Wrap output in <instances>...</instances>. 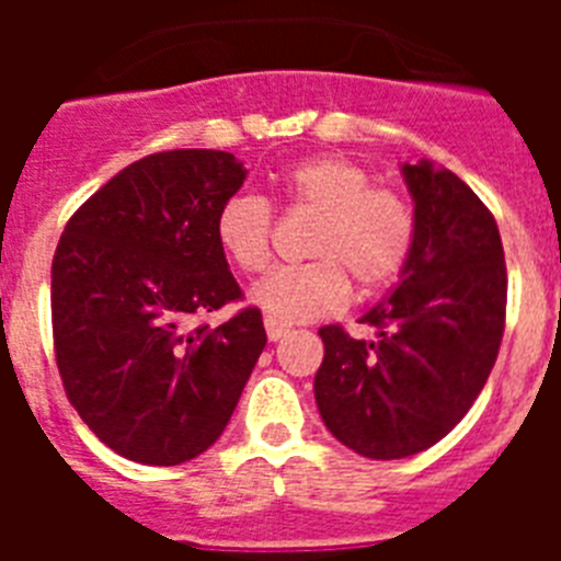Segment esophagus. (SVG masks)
<instances>
[{
    "label": "esophagus",
    "mask_w": 561,
    "mask_h": 561,
    "mask_svg": "<svg viewBox=\"0 0 561 561\" xmlns=\"http://www.w3.org/2000/svg\"><path fill=\"white\" fill-rule=\"evenodd\" d=\"M264 329H266V336H270L272 342L284 340V336L291 331L289 325L280 323V320H275V317H266V320H264Z\"/></svg>",
    "instance_id": "1"
}]
</instances>
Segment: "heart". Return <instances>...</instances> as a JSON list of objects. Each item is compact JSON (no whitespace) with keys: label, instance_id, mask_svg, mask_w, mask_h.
<instances>
[{"label":"heart","instance_id":"heart-1","mask_svg":"<svg viewBox=\"0 0 561 561\" xmlns=\"http://www.w3.org/2000/svg\"><path fill=\"white\" fill-rule=\"evenodd\" d=\"M284 205L311 213L306 255L311 261L280 266L252 289V300L280 323H304L345 306L351 280L359 295L388 289L413 257L415 210L396 187L374 185V173L340 153H320L289 165L280 176ZM216 244L247 275L272 261L275 210L257 193H236L221 202Z\"/></svg>","mask_w":561,"mask_h":561}]
</instances>
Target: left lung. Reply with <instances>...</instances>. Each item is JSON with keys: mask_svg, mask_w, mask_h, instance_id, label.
Here are the masks:
<instances>
[{"mask_svg": "<svg viewBox=\"0 0 561 561\" xmlns=\"http://www.w3.org/2000/svg\"><path fill=\"white\" fill-rule=\"evenodd\" d=\"M415 202L401 284L362 317L374 340L323 325L314 399L340 444L396 460L438 444L469 413L497 359L508 275L492 210L460 176L404 165Z\"/></svg>", "mask_w": 561, "mask_h": 561, "instance_id": "left-lung-1", "label": "left lung"}]
</instances>
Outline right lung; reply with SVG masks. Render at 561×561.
Instances as JSON below:
<instances>
[{
	"label": "right lung",
	"instance_id": "right-lung-1",
	"mask_svg": "<svg viewBox=\"0 0 561 561\" xmlns=\"http://www.w3.org/2000/svg\"><path fill=\"white\" fill-rule=\"evenodd\" d=\"M227 151L148 153L92 193L53 257V348L64 393L117 455L176 466L216 444L266 345L261 309L196 323L244 291L213 221L244 185Z\"/></svg>",
	"mask_w": 561,
	"mask_h": 561
}]
</instances>
